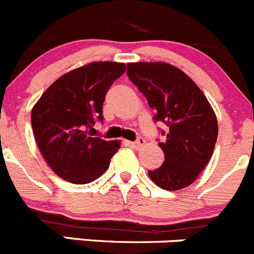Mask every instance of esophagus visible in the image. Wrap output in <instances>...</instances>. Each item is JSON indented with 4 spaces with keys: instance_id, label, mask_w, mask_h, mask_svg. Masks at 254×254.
Here are the masks:
<instances>
[{
    "instance_id": "1",
    "label": "esophagus",
    "mask_w": 254,
    "mask_h": 254,
    "mask_svg": "<svg viewBox=\"0 0 254 254\" xmlns=\"http://www.w3.org/2000/svg\"><path fill=\"white\" fill-rule=\"evenodd\" d=\"M128 144H129L130 147L135 148V149H139V148L142 147V145H144V144H145V140H144V138L138 137L137 139L134 140V142H128Z\"/></svg>"
}]
</instances>
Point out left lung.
I'll return each instance as SVG.
<instances>
[{"label":"left lung","instance_id":"obj_1","mask_svg":"<svg viewBox=\"0 0 254 254\" xmlns=\"http://www.w3.org/2000/svg\"><path fill=\"white\" fill-rule=\"evenodd\" d=\"M127 75L154 110L153 121L168 127L167 132L160 129L164 163L148 175L165 190L192 184L217 139V120L206 96L185 72L165 63H129Z\"/></svg>","mask_w":254,"mask_h":254}]
</instances>
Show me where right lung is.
Instances as JSON below:
<instances>
[{
    "instance_id": "right-lung-1",
    "label": "right lung",
    "mask_w": 254,
    "mask_h": 254,
    "mask_svg": "<svg viewBox=\"0 0 254 254\" xmlns=\"http://www.w3.org/2000/svg\"><path fill=\"white\" fill-rule=\"evenodd\" d=\"M126 71L124 63L97 62L63 75L32 110L34 138L45 162L62 179L87 184L109 168L119 140H105L87 133L104 122L105 96Z\"/></svg>"
}]
</instances>
